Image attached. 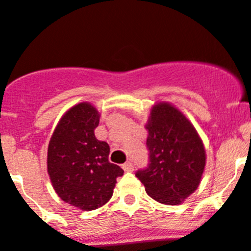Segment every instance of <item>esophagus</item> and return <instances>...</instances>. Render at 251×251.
<instances>
[{
	"mask_svg": "<svg viewBox=\"0 0 251 251\" xmlns=\"http://www.w3.org/2000/svg\"><path fill=\"white\" fill-rule=\"evenodd\" d=\"M121 168H123L125 172H131V170H133V164L128 161V162H126V163H124L123 166H121Z\"/></svg>",
	"mask_w": 251,
	"mask_h": 251,
	"instance_id": "34e87169",
	"label": "esophagus"
}]
</instances>
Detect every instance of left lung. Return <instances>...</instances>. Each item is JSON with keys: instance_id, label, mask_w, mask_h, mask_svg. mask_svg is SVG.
Returning a JSON list of instances; mask_svg holds the SVG:
<instances>
[{"instance_id": "8db88e82", "label": "left lung", "mask_w": 251, "mask_h": 251, "mask_svg": "<svg viewBox=\"0 0 251 251\" xmlns=\"http://www.w3.org/2000/svg\"><path fill=\"white\" fill-rule=\"evenodd\" d=\"M145 128L150 164L136 176L153 200L180 205L201 181L206 166L202 139L188 118L166 101L151 107Z\"/></svg>"}]
</instances>
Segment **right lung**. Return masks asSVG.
Masks as SVG:
<instances>
[{
  "label": "right lung",
  "instance_id": "right-lung-1",
  "mask_svg": "<svg viewBox=\"0 0 251 251\" xmlns=\"http://www.w3.org/2000/svg\"><path fill=\"white\" fill-rule=\"evenodd\" d=\"M100 113L89 102L69 108L57 124L48 148V174L63 201L82 211L102 207L124 170L108 161L109 145L96 139Z\"/></svg>",
  "mask_w": 251,
  "mask_h": 251
}]
</instances>
